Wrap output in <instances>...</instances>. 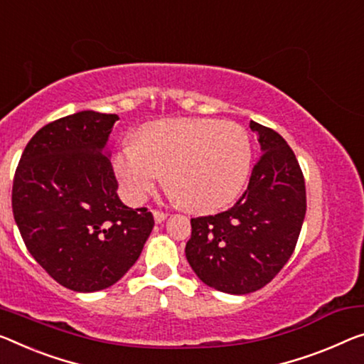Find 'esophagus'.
Masks as SVG:
<instances>
[{
	"label": "esophagus",
	"mask_w": 364,
	"mask_h": 364,
	"mask_svg": "<svg viewBox=\"0 0 364 364\" xmlns=\"http://www.w3.org/2000/svg\"><path fill=\"white\" fill-rule=\"evenodd\" d=\"M153 216H154V221L156 223H163V221H166V218H167V213H164V211H153Z\"/></svg>",
	"instance_id": "1"
}]
</instances>
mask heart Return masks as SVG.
<instances>
[{
    "mask_svg": "<svg viewBox=\"0 0 364 364\" xmlns=\"http://www.w3.org/2000/svg\"><path fill=\"white\" fill-rule=\"evenodd\" d=\"M139 144L112 158L125 197L139 203L163 182L195 213H213L237 197L249 177L252 144L244 127L215 119H169L139 130Z\"/></svg>",
    "mask_w": 364,
    "mask_h": 364,
    "instance_id": "1",
    "label": "heart"
}]
</instances>
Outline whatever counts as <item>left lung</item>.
I'll list each match as a JSON object with an SVG mask.
<instances>
[{
	"label": "left lung",
	"mask_w": 364,
	"mask_h": 364,
	"mask_svg": "<svg viewBox=\"0 0 364 364\" xmlns=\"http://www.w3.org/2000/svg\"><path fill=\"white\" fill-rule=\"evenodd\" d=\"M262 156L247 190L228 211L192 218L186 257L208 287L229 294L264 288L298 242L306 215L304 177L282 135L255 122Z\"/></svg>",
	"instance_id": "8db88e82"
}]
</instances>
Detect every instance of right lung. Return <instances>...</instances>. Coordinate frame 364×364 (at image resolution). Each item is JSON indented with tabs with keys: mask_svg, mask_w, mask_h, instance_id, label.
I'll return each instance as SVG.
<instances>
[{
	"mask_svg": "<svg viewBox=\"0 0 364 364\" xmlns=\"http://www.w3.org/2000/svg\"><path fill=\"white\" fill-rule=\"evenodd\" d=\"M119 115L82 110L42 127L13 182L14 221L27 250L61 287H112L138 260L154 220L117 195L107 141Z\"/></svg>",
	"mask_w": 364,
	"mask_h": 364,
	"instance_id": "1",
	"label": "right lung"
}]
</instances>
